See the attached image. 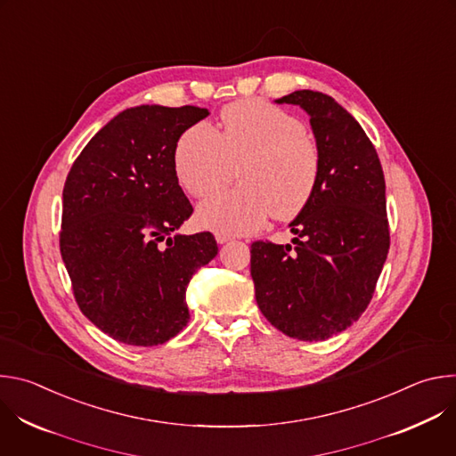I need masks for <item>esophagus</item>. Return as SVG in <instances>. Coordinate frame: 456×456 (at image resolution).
I'll list each match as a JSON object with an SVG mask.
<instances>
[{
	"label": "esophagus",
	"instance_id": "obj_1",
	"mask_svg": "<svg viewBox=\"0 0 456 456\" xmlns=\"http://www.w3.org/2000/svg\"><path fill=\"white\" fill-rule=\"evenodd\" d=\"M215 238H216V241L222 245V243H227L229 240H231V236H227V234H222V232H216L215 234Z\"/></svg>",
	"mask_w": 456,
	"mask_h": 456
}]
</instances>
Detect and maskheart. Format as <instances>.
<instances>
[{
  "mask_svg": "<svg viewBox=\"0 0 456 456\" xmlns=\"http://www.w3.org/2000/svg\"><path fill=\"white\" fill-rule=\"evenodd\" d=\"M236 166L243 185L202 202L200 227L248 234L273 215L294 218L315 191L321 157L297 117L271 102L245 99L224 108L220 134L208 122L187 127L173 155L178 183L199 199L227 185Z\"/></svg>",
  "mask_w": 456,
  "mask_h": 456,
  "instance_id": "1",
  "label": "heart"
}]
</instances>
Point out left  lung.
Wrapping results in <instances>:
<instances>
[{
  "label": "left lung",
  "mask_w": 456,
  "mask_h": 456,
  "mask_svg": "<svg viewBox=\"0 0 456 456\" xmlns=\"http://www.w3.org/2000/svg\"><path fill=\"white\" fill-rule=\"evenodd\" d=\"M276 102L308 113L321 167L310 202L289 225L294 245L250 247L256 303L285 336L324 341L361 317L386 262L384 173L361 124L330 95L297 90Z\"/></svg>",
  "instance_id": "8db88e82"
}]
</instances>
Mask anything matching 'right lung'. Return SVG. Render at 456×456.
<instances>
[{"label":"right lung","instance_id":"obj_1","mask_svg":"<svg viewBox=\"0 0 456 456\" xmlns=\"http://www.w3.org/2000/svg\"><path fill=\"white\" fill-rule=\"evenodd\" d=\"M208 115L199 106L127 108L99 129L64 182V267L81 312L118 343L175 338L189 321V280L218 254L211 232H176L192 208L175 175V146Z\"/></svg>","mask_w":456,"mask_h":456}]
</instances>
